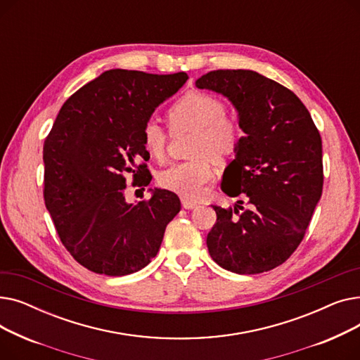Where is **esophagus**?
<instances>
[{
    "mask_svg": "<svg viewBox=\"0 0 360 360\" xmlns=\"http://www.w3.org/2000/svg\"><path fill=\"white\" fill-rule=\"evenodd\" d=\"M181 201H182L184 209H186V210H191V209H194V207L198 205V202L195 200H191V198H188V197H182Z\"/></svg>",
    "mask_w": 360,
    "mask_h": 360,
    "instance_id": "esophagus-1",
    "label": "esophagus"
}]
</instances>
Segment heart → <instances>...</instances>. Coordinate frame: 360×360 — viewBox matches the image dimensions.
Listing matches in <instances>:
<instances>
[{"label": "heart", "mask_w": 360, "mask_h": 360, "mask_svg": "<svg viewBox=\"0 0 360 360\" xmlns=\"http://www.w3.org/2000/svg\"><path fill=\"white\" fill-rule=\"evenodd\" d=\"M226 103L212 93L190 90L167 108L166 118L174 134L194 132L190 156L194 159L172 165L158 176L160 186L185 197H200L213 176L214 160H224L236 153L243 140L239 118L228 115ZM143 146L148 153L162 160L166 155L169 131L155 120H148L141 131Z\"/></svg>", "instance_id": "1"}]
</instances>
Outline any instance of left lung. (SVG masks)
I'll use <instances>...</instances> for the list:
<instances>
[{
  "label": "left lung",
  "mask_w": 360,
  "mask_h": 360,
  "mask_svg": "<svg viewBox=\"0 0 360 360\" xmlns=\"http://www.w3.org/2000/svg\"><path fill=\"white\" fill-rule=\"evenodd\" d=\"M195 84L229 98L247 134L221 179V191L240 200L235 209L213 205L209 252L232 273L273 270L305 238L323 194L319 131L292 90L255 71L214 70Z\"/></svg>",
  "instance_id": "obj_1"
}]
</instances>
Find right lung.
Returning <instances> with one entry per match:
<instances>
[{"instance_id":"obj_1","label":"right lung","mask_w":360,"mask_h":360,"mask_svg":"<svg viewBox=\"0 0 360 360\" xmlns=\"http://www.w3.org/2000/svg\"><path fill=\"white\" fill-rule=\"evenodd\" d=\"M186 80V72L109 70L56 115L44 144V200L65 250L87 270L127 276L158 255L178 195L156 190L128 204L124 191L128 174L132 186L150 184L143 125Z\"/></svg>"}]
</instances>
